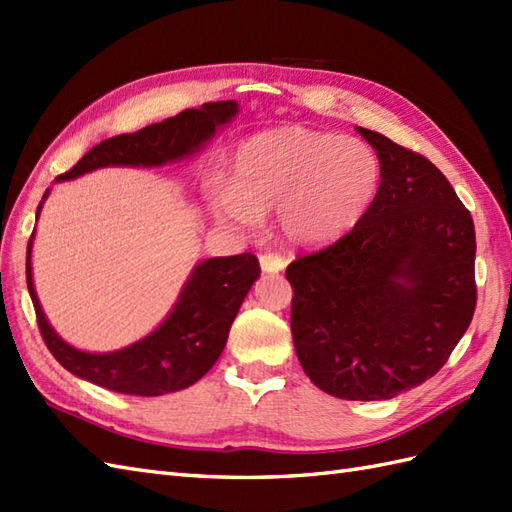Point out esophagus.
Listing matches in <instances>:
<instances>
[{
    "mask_svg": "<svg viewBox=\"0 0 512 512\" xmlns=\"http://www.w3.org/2000/svg\"><path fill=\"white\" fill-rule=\"evenodd\" d=\"M259 264H262L264 273H279V270L286 268V259L277 253H264L259 255Z\"/></svg>",
    "mask_w": 512,
    "mask_h": 512,
    "instance_id": "esophagus-1",
    "label": "esophagus"
}]
</instances>
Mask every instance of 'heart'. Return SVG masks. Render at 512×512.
Returning a JSON list of instances; mask_svg holds the SVG:
<instances>
[{
	"mask_svg": "<svg viewBox=\"0 0 512 512\" xmlns=\"http://www.w3.org/2000/svg\"><path fill=\"white\" fill-rule=\"evenodd\" d=\"M383 180L376 149L354 136L281 127L239 145L231 182L211 198L215 220L250 231L275 211L290 244L321 246L363 220Z\"/></svg>",
	"mask_w": 512,
	"mask_h": 512,
	"instance_id": "heart-1",
	"label": "heart"
}]
</instances>
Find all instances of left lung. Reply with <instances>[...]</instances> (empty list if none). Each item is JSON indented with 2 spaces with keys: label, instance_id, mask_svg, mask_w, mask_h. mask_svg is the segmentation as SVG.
<instances>
[{
  "label": "left lung",
  "instance_id": "obj_1",
  "mask_svg": "<svg viewBox=\"0 0 512 512\" xmlns=\"http://www.w3.org/2000/svg\"><path fill=\"white\" fill-rule=\"evenodd\" d=\"M383 162L372 209L286 268L297 358L343 400H389L436 376L475 312V226L424 156L356 127Z\"/></svg>",
  "mask_w": 512,
  "mask_h": 512
}]
</instances>
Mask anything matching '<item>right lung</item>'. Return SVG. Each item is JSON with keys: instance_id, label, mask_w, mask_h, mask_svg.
Listing matches in <instances>:
<instances>
[{"instance_id": "1", "label": "right lung", "mask_w": 512, "mask_h": 512, "mask_svg": "<svg viewBox=\"0 0 512 512\" xmlns=\"http://www.w3.org/2000/svg\"><path fill=\"white\" fill-rule=\"evenodd\" d=\"M235 114V101L204 103L200 110H184L136 134L107 138L92 147L70 171L61 173L57 182L79 178L101 167H160L182 160L195 154L215 129L226 125ZM46 198L48 191L43 193V200ZM32 237L26 255V281L43 343L68 372L118 394L162 396L198 383L220 358L237 310L262 273L257 257L250 253L206 259L193 268L176 306L154 332L123 350L90 354L65 343L50 328L41 310L32 286Z\"/></svg>"}]
</instances>
